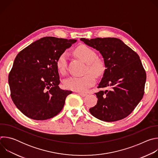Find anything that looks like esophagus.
Masks as SVG:
<instances>
[{"label":"esophagus","mask_w":158,"mask_h":158,"mask_svg":"<svg viewBox=\"0 0 158 158\" xmlns=\"http://www.w3.org/2000/svg\"><path fill=\"white\" fill-rule=\"evenodd\" d=\"M78 94H79L82 97H85L87 96V94L85 93H78Z\"/></svg>","instance_id":"1"}]
</instances>
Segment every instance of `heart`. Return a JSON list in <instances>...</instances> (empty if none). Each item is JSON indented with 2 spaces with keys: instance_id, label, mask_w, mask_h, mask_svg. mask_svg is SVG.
Wrapping results in <instances>:
<instances>
[{
  "instance_id": "b5f03b06",
  "label": "heart",
  "mask_w": 158,
  "mask_h": 158,
  "mask_svg": "<svg viewBox=\"0 0 158 158\" xmlns=\"http://www.w3.org/2000/svg\"><path fill=\"white\" fill-rule=\"evenodd\" d=\"M75 53L77 57L87 63L85 69L86 73L81 76H74L67 78L64 81V85L67 89L72 91L85 92L88 88L95 84V75L100 76L104 73L105 65L102 60L97 58L96 52L85 45L78 46L75 50ZM56 64L59 73L64 74L66 73L67 66V54L66 52H62L58 56Z\"/></svg>"
}]
</instances>
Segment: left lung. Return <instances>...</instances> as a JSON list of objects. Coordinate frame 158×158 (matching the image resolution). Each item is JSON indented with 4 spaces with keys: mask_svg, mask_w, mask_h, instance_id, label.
Segmentation results:
<instances>
[{
    "mask_svg": "<svg viewBox=\"0 0 158 158\" xmlns=\"http://www.w3.org/2000/svg\"><path fill=\"white\" fill-rule=\"evenodd\" d=\"M102 54L106 69L98 88L109 87L96 93V105L91 114L103 121L114 122L128 116L142 99L146 71L138 54L122 40L114 37L81 38Z\"/></svg>",
    "mask_w": 158,
    "mask_h": 158,
    "instance_id": "1",
    "label": "left lung"
}]
</instances>
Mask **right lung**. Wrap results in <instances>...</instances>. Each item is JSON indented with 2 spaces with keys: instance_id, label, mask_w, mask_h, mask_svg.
I'll return each mask as SVG.
<instances>
[{
  "instance_id": "obj_1",
  "label": "right lung",
  "mask_w": 158,
  "mask_h": 158,
  "mask_svg": "<svg viewBox=\"0 0 158 158\" xmlns=\"http://www.w3.org/2000/svg\"><path fill=\"white\" fill-rule=\"evenodd\" d=\"M76 39L45 37L35 41L16 56L9 74L11 98L27 117L43 121L57 115L66 97L72 93L59 87L58 56Z\"/></svg>"
}]
</instances>
